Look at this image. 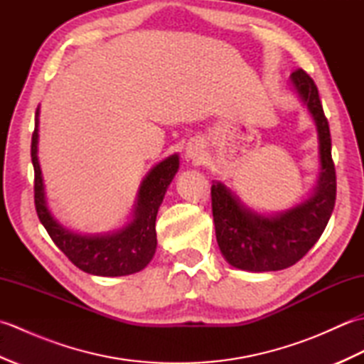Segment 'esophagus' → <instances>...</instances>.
<instances>
[{
	"mask_svg": "<svg viewBox=\"0 0 364 364\" xmlns=\"http://www.w3.org/2000/svg\"><path fill=\"white\" fill-rule=\"evenodd\" d=\"M186 156L189 159H200L203 156V145L200 144L198 141H192L186 146Z\"/></svg>",
	"mask_w": 364,
	"mask_h": 364,
	"instance_id": "1",
	"label": "esophagus"
}]
</instances>
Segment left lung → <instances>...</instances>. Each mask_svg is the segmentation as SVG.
<instances>
[{
	"label": "left lung",
	"instance_id": "obj_1",
	"mask_svg": "<svg viewBox=\"0 0 364 364\" xmlns=\"http://www.w3.org/2000/svg\"><path fill=\"white\" fill-rule=\"evenodd\" d=\"M289 81L318 131L321 172L311 194L288 210L259 213L222 181H213L211 186L220 253L230 266L247 272H272L296 264L318 242L335 208L336 175L330 128L318 87L301 68L289 76Z\"/></svg>",
	"mask_w": 364,
	"mask_h": 364
}]
</instances>
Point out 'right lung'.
Masks as SVG:
<instances>
[{"instance_id":"add662e5","label":"right lung","mask_w":364,"mask_h":364,"mask_svg":"<svg viewBox=\"0 0 364 364\" xmlns=\"http://www.w3.org/2000/svg\"><path fill=\"white\" fill-rule=\"evenodd\" d=\"M38 114L36 111V128L31 142V158L34 166V202L42 225L48 231L53 242L76 267L98 277H123L136 274L146 267L156 252V215L168 184L180 167L178 154L158 162L141 183L133 211L125 225L106 233L82 235L67 228L51 214L46 203L45 184L37 158Z\"/></svg>"}]
</instances>
